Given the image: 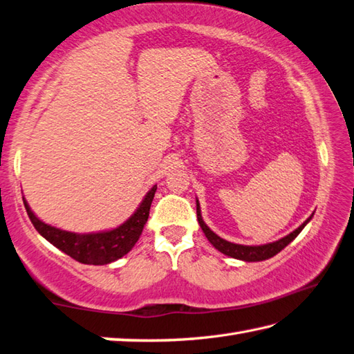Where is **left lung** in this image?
Segmentation results:
<instances>
[{
  "mask_svg": "<svg viewBox=\"0 0 354 354\" xmlns=\"http://www.w3.org/2000/svg\"><path fill=\"white\" fill-rule=\"evenodd\" d=\"M196 214H198V223L203 228L204 234L207 236V239L210 241V244L219 250L221 253H224L230 258L234 259H241L245 262H256V261H266L268 258H273L274 254H278L282 248H286L290 242H292L297 234L302 232V228L308 224V221L311 219V216L302 225H299L296 228L295 232H292L290 234H287L286 238H282L276 242H270V244L266 245H241V244H233V242H228L223 238H219L216 233H213L207 224L203 221V216H201V209H199V203L196 201Z\"/></svg>",
  "mask_w": 354,
  "mask_h": 354,
  "instance_id": "left-lung-1",
  "label": "left lung"
}]
</instances>
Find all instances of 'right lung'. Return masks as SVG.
Instances as JSON below:
<instances>
[{"label": "right lung", "mask_w": 354, "mask_h": 354, "mask_svg": "<svg viewBox=\"0 0 354 354\" xmlns=\"http://www.w3.org/2000/svg\"><path fill=\"white\" fill-rule=\"evenodd\" d=\"M155 192L156 185L151 187L136 212L120 227L109 232L84 234L59 230L57 227L43 223V221L35 216V213L30 210V207L26 203L24 198L23 201L26 212L29 214L33 227L52 245L59 248L61 252H64L75 261L81 262V264L104 266L122 258L124 254H127L136 244V241L140 239L142 228L149 219L150 205L151 201H153Z\"/></svg>", "instance_id": "add662e5"}]
</instances>
